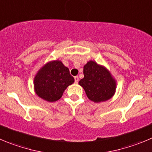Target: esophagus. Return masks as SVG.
Listing matches in <instances>:
<instances>
[{"mask_svg":"<svg viewBox=\"0 0 152 152\" xmlns=\"http://www.w3.org/2000/svg\"><path fill=\"white\" fill-rule=\"evenodd\" d=\"M79 81V77L78 76H75V83H77Z\"/></svg>","mask_w":152,"mask_h":152,"instance_id":"1","label":"esophagus"}]
</instances>
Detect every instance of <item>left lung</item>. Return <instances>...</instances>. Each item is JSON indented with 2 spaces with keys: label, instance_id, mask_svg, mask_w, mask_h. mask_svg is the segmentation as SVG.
I'll use <instances>...</instances> for the list:
<instances>
[{
  "label": "left lung",
  "instance_id": "1",
  "mask_svg": "<svg viewBox=\"0 0 152 152\" xmlns=\"http://www.w3.org/2000/svg\"><path fill=\"white\" fill-rule=\"evenodd\" d=\"M83 75L84 77L79 81V84L89 100L99 103L113 96L116 83L106 68L90 60L83 66Z\"/></svg>",
  "mask_w": 152,
  "mask_h": 152
}]
</instances>
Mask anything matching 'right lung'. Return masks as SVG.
<instances>
[{"instance_id": "1", "label": "right lung", "mask_w": 152, "mask_h": 152, "mask_svg": "<svg viewBox=\"0 0 152 152\" xmlns=\"http://www.w3.org/2000/svg\"><path fill=\"white\" fill-rule=\"evenodd\" d=\"M75 79L69 69L60 60L49 62L39 69L34 77V89L41 99L49 102L59 100L65 89Z\"/></svg>"}]
</instances>
